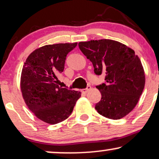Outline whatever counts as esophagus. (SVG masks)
Returning a JSON list of instances; mask_svg holds the SVG:
<instances>
[{
  "mask_svg": "<svg viewBox=\"0 0 159 159\" xmlns=\"http://www.w3.org/2000/svg\"><path fill=\"white\" fill-rule=\"evenodd\" d=\"M91 89V86L90 85H88L87 86V88H86V89H82L81 90V91H82V93H87V91H89V90Z\"/></svg>",
  "mask_w": 159,
  "mask_h": 159,
  "instance_id": "obj_1",
  "label": "esophagus"
}]
</instances>
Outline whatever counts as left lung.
Returning a JSON list of instances; mask_svg holds the SVG:
<instances>
[{"label": "left lung", "instance_id": "obj_1", "mask_svg": "<svg viewBox=\"0 0 159 159\" xmlns=\"http://www.w3.org/2000/svg\"><path fill=\"white\" fill-rule=\"evenodd\" d=\"M78 45L93 64L96 75L105 74V83L97 85L102 98L95 109L111 119L125 116L136 106L144 88L140 59L134 50L118 41L103 39Z\"/></svg>", "mask_w": 159, "mask_h": 159}]
</instances>
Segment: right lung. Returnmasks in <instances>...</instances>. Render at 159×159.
Masks as SVG:
<instances>
[{
	"label": "right lung",
	"mask_w": 159,
	"mask_h": 159,
	"mask_svg": "<svg viewBox=\"0 0 159 159\" xmlns=\"http://www.w3.org/2000/svg\"><path fill=\"white\" fill-rule=\"evenodd\" d=\"M77 45H47L27 57L21 74L20 88L26 105L40 120L57 124L71 114L80 91L57 85V74L64 70L67 54Z\"/></svg>",
	"instance_id": "right-lung-1"
}]
</instances>
